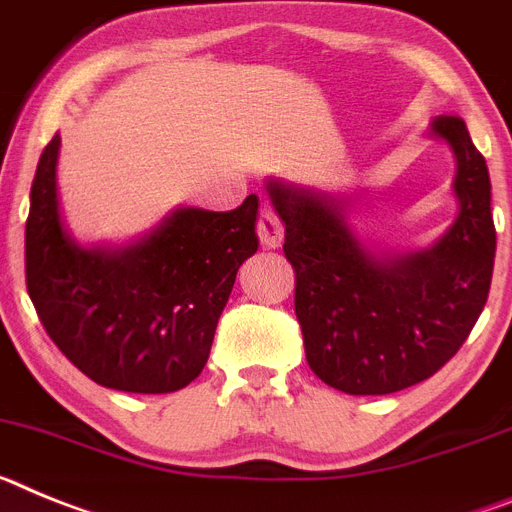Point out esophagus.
<instances>
[{"instance_id":"1","label":"esophagus","mask_w":512,"mask_h":512,"mask_svg":"<svg viewBox=\"0 0 512 512\" xmlns=\"http://www.w3.org/2000/svg\"><path fill=\"white\" fill-rule=\"evenodd\" d=\"M257 237L265 250H278L286 237V229H283L281 219L275 216L270 208H262L260 219H257Z\"/></svg>"}]
</instances>
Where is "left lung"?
<instances>
[{
    "instance_id": "obj_1",
    "label": "left lung",
    "mask_w": 512,
    "mask_h": 512,
    "mask_svg": "<svg viewBox=\"0 0 512 512\" xmlns=\"http://www.w3.org/2000/svg\"><path fill=\"white\" fill-rule=\"evenodd\" d=\"M425 136L456 162V216L428 247L389 250L363 234L358 193L275 175L262 185L286 224L306 361L345 394H391L430 379L487 304L497 244L487 162L461 118H435Z\"/></svg>"
}]
</instances>
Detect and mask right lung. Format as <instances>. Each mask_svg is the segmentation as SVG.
<instances>
[{"label": "right lung", "instance_id": "add662e5", "mask_svg": "<svg viewBox=\"0 0 512 512\" xmlns=\"http://www.w3.org/2000/svg\"><path fill=\"white\" fill-rule=\"evenodd\" d=\"M61 133L43 149L25 224L28 293L61 353L100 386L167 394L198 379L237 270L257 252L260 198L172 208L131 242H82L59 193Z\"/></svg>", "mask_w": 512, "mask_h": 512}]
</instances>
